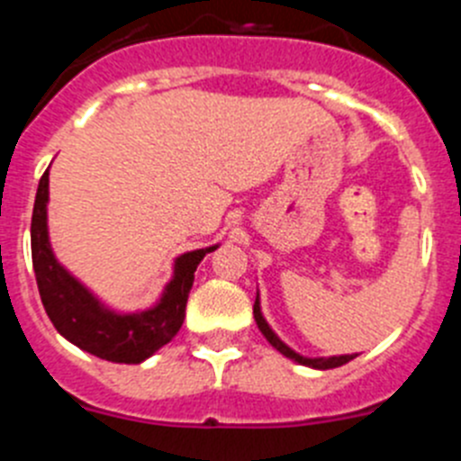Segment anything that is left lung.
Here are the masks:
<instances>
[{"label":"left lung","mask_w":461,"mask_h":461,"mask_svg":"<svg viewBox=\"0 0 461 461\" xmlns=\"http://www.w3.org/2000/svg\"><path fill=\"white\" fill-rule=\"evenodd\" d=\"M254 319H256V325H258V330L263 332V337H266L267 341H270L272 346H275L276 351L281 353V356H286L288 360L297 362V365H304V367H312V369H335V367H341V365H346V362H351L353 357L357 356H330V357H304L300 356V353H295L291 348V346H286L284 341L279 339V337L275 335V330L267 325L266 316H263V312H260V300L258 295H256V303H254Z\"/></svg>","instance_id":"left-lung-1"}]
</instances>
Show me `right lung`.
Returning a JSON list of instances; mask_svg holds the SVG:
<instances>
[{
    "label": "right lung",
    "instance_id": "add662e5",
    "mask_svg": "<svg viewBox=\"0 0 461 461\" xmlns=\"http://www.w3.org/2000/svg\"><path fill=\"white\" fill-rule=\"evenodd\" d=\"M48 185L50 180L46 170L39 182L32 214V263L48 319L64 339L101 360L140 365L180 332L195 267L219 244L177 256L173 276L149 309L131 313L115 312L105 307L55 258L48 238Z\"/></svg>",
    "mask_w": 461,
    "mask_h": 461
}]
</instances>
